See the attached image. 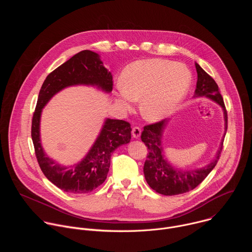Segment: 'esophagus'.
Returning a JSON list of instances; mask_svg holds the SVG:
<instances>
[{"label": "esophagus", "instance_id": "1", "mask_svg": "<svg viewBox=\"0 0 252 252\" xmlns=\"http://www.w3.org/2000/svg\"><path fill=\"white\" fill-rule=\"evenodd\" d=\"M131 133H132V136L134 138H138L140 136V133H141V130L138 126H134L132 127V130H131Z\"/></svg>", "mask_w": 252, "mask_h": 252}]
</instances>
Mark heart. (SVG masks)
<instances>
[{"instance_id": "1", "label": "heart", "mask_w": 252, "mask_h": 252, "mask_svg": "<svg viewBox=\"0 0 252 252\" xmlns=\"http://www.w3.org/2000/svg\"><path fill=\"white\" fill-rule=\"evenodd\" d=\"M191 74L183 63L149 59L127 64L121 74V86L115 93L117 102L129 111L140 101L141 115L150 122H160L172 115L185 99Z\"/></svg>"}]
</instances>
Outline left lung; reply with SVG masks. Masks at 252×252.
I'll list each match as a JSON object with an SVG mask.
<instances>
[{"label":"left lung","mask_w":252,"mask_h":252,"mask_svg":"<svg viewBox=\"0 0 252 252\" xmlns=\"http://www.w3.org/2000/svg\"><path fill=\"white\" fill-rule=\"evenodd\" d=\"M195 68L197 71V82L193 97L204 96L221 106L224 117V138L227 129V113L223 98L219 91V86L197 63H195ZM167 124L168 120H163L143 127L141 140L149 149V155L143 166V173L147 183L154 190L163 195H176L195 189L217 165L222 150L223 138L214 158L205 166L193 170L177 168L167 161L162 149V135Z\"/></svg>","instance_id":"obj_1"}]
</instances>
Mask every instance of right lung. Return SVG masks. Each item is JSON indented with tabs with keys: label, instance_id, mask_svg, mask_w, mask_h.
Listing matches in <instances>:
<instances>
[{
	"label": "right lung",
	"instance_id": "1",
	"mask_svg": "<svg viewBox=\"0 0 252 252\" xmlns=\"http://www.w3.org/2000/svg\"><path fill=\"white\" fill-rule=\"evenodd\" d=\"M73 86H91L109 94L113 91V76L103 66L98 54L85 50L61 64L46 78L39 94L32 121V139L40 167L56 187L69 193H88L105 181L113 153L131 138L130 125L125 121L105 119L94 145L79 162L71 166L51 158L42 146L41 117L51 98Z\"/></svg>",
	"mask_w": 252,
	"mask_h": 252
}]
</instances>
